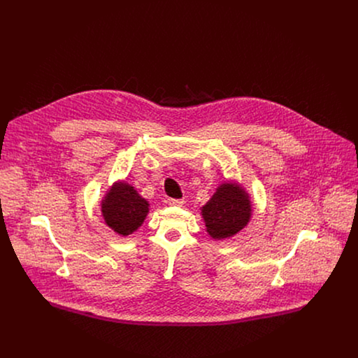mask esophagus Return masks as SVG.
Instances as JSON below:
<instances>
[{
    "label": "esophagus",
    "mask_w": 358,
    "mask_h": 358,
    "mask_svg": "<svg viewBox=\"0 0 358 358\" xmlns=\"http://www.w3.org/2000/svg\"><path fill=\"white\" fill-rule=\"evenodd\" d=\"M166 203L171 205V206H182V205L185 204L183 200H175V199H168Z\"/></svg>",
    "instance_id": "esophagus-1"
}]
</instances>
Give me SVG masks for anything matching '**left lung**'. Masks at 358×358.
Listing matches in <instances>:
<instances>
[{
  "label": "left lung",
  "instance_id": "1",
  "mask_svg": "<svg viewBox=\"0 0 358 358\" xmlns=\"http://www.w3.org/2000/svg\"><path fill=\"white\" fill-rule=\"evenodd\" d=\"M252 210L251 196L245 187L236 180H226L201 206L205 230L215 241L231 238L248 226Z\"/></svg>",
  "mask_w": 358,
  "mask_h": 358
}]
</instances>
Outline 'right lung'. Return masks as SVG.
<instances>
[{
  "label": "right lung",
  "instance_id": "1",
  "mask_svg": "<svg viewBox=\"0 0 358 358\" xmlns=\"http://www.w3.org/2000/svg\"><path fill=\"white\" fill-rule=\"evenodd\" d=\"M150 204L125 180H115L101 201L104 223L118 236L128 237L145 222Z\"/></svg>",
  "mask_w": 358,
  "mask_h": 358
}]
</instances>
